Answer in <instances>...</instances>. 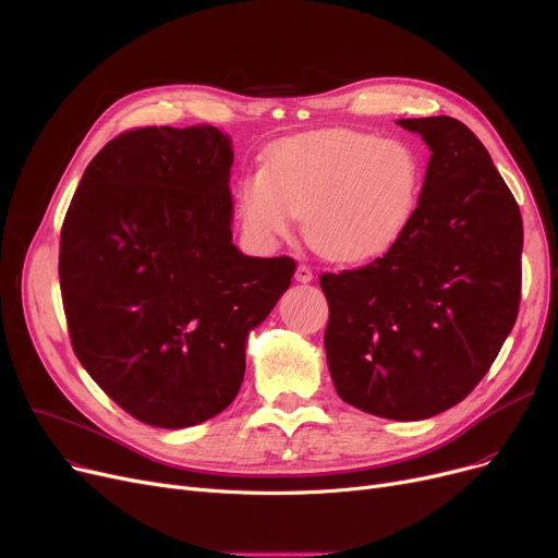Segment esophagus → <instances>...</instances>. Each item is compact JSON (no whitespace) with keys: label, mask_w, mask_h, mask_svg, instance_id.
Wrapping results in <instances>:
<instances>
[{"label":"esophagus","mask_w":558,"mask_h":558,"mask_svg":"<svg viewBox=\"0 0 558 558\" xmlns=\"http://www.w3.org/2000/svg\"><path fill=\"white\" fill-rule=\"evenodd\" d=\"M294 279H298L300 283H311L313 281V270L308 266H298V270H294Z\"/></svg>","instance_id":"esophagus-1"}]
</instances>
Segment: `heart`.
Returning <instances> with one entry per match:
<instances>
[{"instance_id":"b5f03b06","label":"heart","mask_w":558,"mask_h":558,"mask_svg":"<svg viewBox=\"0 0 558 558\" xmlns=\"http://www.w3.org/2000/svg\"><path fill=\"white\" fill-rule=\"evenodd\" d=\"M425 169L414 148L357 130H319L277 146L239 184V214L258 241L290 234L304 218L308 245L338 264H365L410 229Z\"/></svg>"}]
</instances>
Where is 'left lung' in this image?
Instances as JSON below:
<instances>
[{
    "instance_id": "8db88e82",
    "label": "left lung",
    "mask_w": 558,
    "mask_h": 558,
    "mask_svg": "<svg viewBox=\"0 0 558 558\" xmlns=\"http://www.w3.org/2000/svg\"><path fill=\"white\" fill-rule=\"evenodd\" d=\"M430 148L403 239L357 270L324 272L326 363L338 397L395 421L464 401L511 333L522 218L488 150L452 117L399 119Z\"/></svg>"
}]
</instances>
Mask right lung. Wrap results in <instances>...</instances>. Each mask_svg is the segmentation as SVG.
I'll list each match as a JSON object with an SVG mask.
<instances>
[{
    "mask_svg": "<svg viewBox=\"0 0 558 558\" xmlns=\"http://www.w3.org/2000/svg\"><path fill=\"white\" fill-rule=\"evenodd\" d=\"M234 153L214 125L125 130L87 163L60 232L81 365L130 416L189 428L239 395L247 333L294 275L232 243Z\"/></svg>",
    "mask_w": 558,
    "mask_h": 558,
    "instance_id": "right-lung-1",
    "label": "right lung"
}]
</instances>
